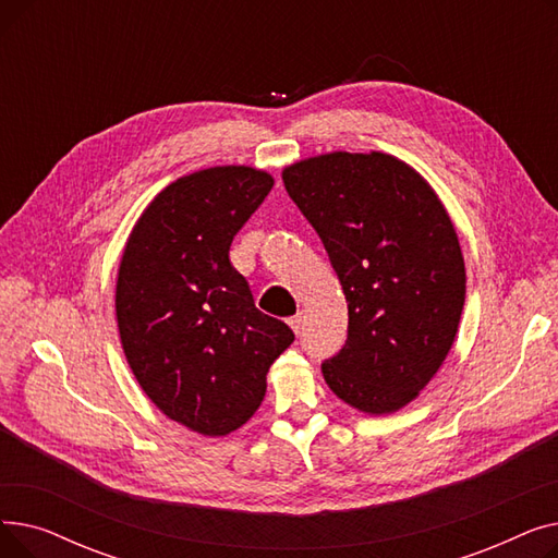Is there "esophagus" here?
Segmentation results:
<instances>
[{"instance_id": "34e87169", "label": "esophagus", "mask_w": 558, "mask_h": 558, "mask_svg": "<svg viewBox=\"0 0 558 558\" xmlns=\"http://www.w3.org/2000/svg\"><path fill=\"white\" fill-rule=\"evenodd\" d=\"M303 314L299 312V314H294V316H289V326H291V330H294L296 335L303 330Z\"/></svg>"}]
</instances>
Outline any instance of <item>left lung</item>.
Masks as SVG:
<instances>
[{
	"label": "left lung",
	"mask_w": 558,
	"mask_h": 558,
	"mask_svg": "<svg viewBox=\"0 0 558 558\" xmlns=\"http://www.w3.org/2000/svg\"><path fill=\"white\" fill-rule=\"evenodd\" d=\"M282 181L348 303V339L320 364L326 383L360 412H398L457 337L465 269L454 226L421 175L387 154L307 158Z\"/></svg>",
	"instance_id": "8db88e82"
}]
</instances>
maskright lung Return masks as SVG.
<instances>
[{"label": "right lung", "mask_w": 558, "mask_h": 558, "mask_svg": "<svg viewBox=\"0 0 558 558\" xmlns=\"http://www.w3.org/2000/svg\"><path fill=\"white\" fill-rule=\"evenodd\" d=\"M274 187L267 171L210 167L165 187L135 223L117 278V326L140 387L205 434L242 427L294 341L230 264L232 238Z\"/></svg>", "instance_id": "right-lung-1"}]
</instances>
